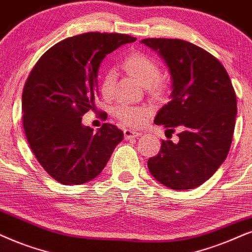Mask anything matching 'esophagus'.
I'll list each match as a JSON object with an SVG mask.
<instances>
[{"instance_id":"34e87169","label":"esophagus","mask_w":252,"mask_h":252,"mask_svg":"<svg viewBox=\"0 0 252 252\" xmlns=\"http://www.w3.org/2000/svg\"><path fill=\"white\" fill-rule=\"evenodd\" d=\"M141 135H142V132L137 131V130H132V129H124V137H126V139L135 138V137H139Z\"/></svg>"}]
</instances>
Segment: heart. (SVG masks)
<instances>
[{
	"label": "heart",
	"mask_w": 252,
	"mask_h": 252,
	"mask_svg": "<svg viewBox=\"0 0 252 252\" xmlns=\"http://www.w3.org/2000/svg\"><path fill=\"white\" fill-rule=\"evenodd\" d=\"M123 68L139 85L148 88L151 94L159 95L163 91V85L158 79L160 75V68H159L157 62L151 57L143 55V53H131L124 59ZM113 85V72L104 73L102 80H101V92L104 96L110 95ZM149 113V109L145 107L117 106L114 109V114L117 119L129 126H141L148 117Z\"/></svg>",
	"instance_id": "1"
}]
</instances>
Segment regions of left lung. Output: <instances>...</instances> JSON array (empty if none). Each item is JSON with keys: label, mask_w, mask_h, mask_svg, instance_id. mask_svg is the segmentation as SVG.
<instances>
[{"label": "left lung", "mask_w": 252, "mask_h": 252, "mask_svg": "<svg viewBox=\"0 0 252 252\" xmlns=\"http://www.w3.org/2000/svg\"><path fill=\"white\" fill-rule=\"evenodd\" d=\"M166 65L170 102L155 117L157 126L179 128V142H161L148 160L150 173L171 189H193L208 180L227 158L237 115L230 78L211 53L186 40H141Z\"/></svg>", "instance_id": "8db88e82"}]
</instances>
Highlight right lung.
Masks as SVG:
<instances>
[{
    "instance_id": "obj_1",
    "label": "right lung",
    "mask_w": 252,
    "mask_h": 252,
    "mask_svg": "<svg viewBox=\"0 0 252 252\" xmlns=\"http://www.w3.org/2000/svg\"><path fill=\"white\" fill-rule=\"evenodd\" d=\"M136 38L88 32L66 38L38 60L22 95L23 126L37 160L63 185H81L102 172L123 132L104 123L82 124L98 96L97 75L107 55Z\"/></svg>"
}]
</instances>
